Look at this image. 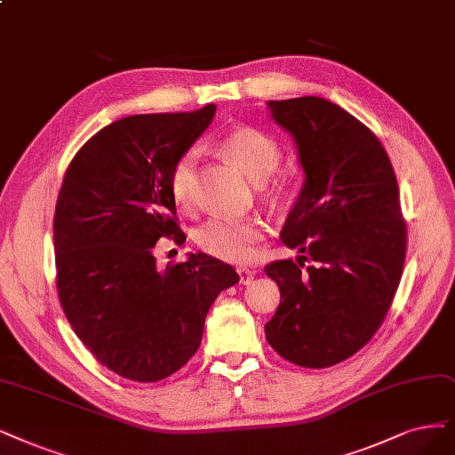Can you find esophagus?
<instances>
[{
	"label": "esophagus",
	"instance_id": "obj_1",
	"mask_svg": "<svg viewBox=\"0 0 455 455\" xmlns=\"http://www.w3.org/2000/svg\"><path fill=\"white\" fill-rule=\"evenodd\" d=\"M236 272H238V279H240L242 284H249L251 281L255 279V272L249 270V267H238Z\"/></svg>",
	"mask_w": 455,
	"mask_h": 455
}]
</instances>
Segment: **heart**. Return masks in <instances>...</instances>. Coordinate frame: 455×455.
Wrapping results in <instances>:
<instances>
[{"mask_svg": "<svg viewBox=\"0 0 455 455\" xmlns=\"http://www.w3.org/2000/svg\"><path fill=\"white\" fill-rule=\"evenodd\" d=\"M219 149L243 171L253 181H264L272 176L281 161V148L270 137L255 127L242 125L230 129L219 140ZM196 185V154L185 151L168 171V191L180 208H189L195 198ZM274 198H287L291 185L274 181L267 188ZM264 228L257 221H230V219H210L195 230V243L219 260L243 264L257 255Z\"/></svg>", "mask_w": 455, "mask_h": 455, "instance_id": "1", "label": "heart"}]
</instances>
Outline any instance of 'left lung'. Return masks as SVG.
<instances>
[{"label":"left lung","instance_id":"8db88e82","mask_svg":"<svg viewBox=\"0 0 455 455\" xmlns=\"http://www.w3.org/2000/svg\"><path fill=\"white\" fill-rule=\"evenodd\" d=\"M267 105L306 171L281 240L307 255L264 267L283 299L266 339L296 365L331 367L371 341L399 287L407 223L397 180L375 132L339 105L313 95Z\"/></svg>","mask_w":455,"mask_h":455}]
</instances>
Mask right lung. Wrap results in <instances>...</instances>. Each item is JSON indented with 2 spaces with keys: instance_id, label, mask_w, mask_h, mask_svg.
I'll return each instance as SVG.
<instances>
[{
  "instance_id": "obj_1",
  "label": "right lung",
  "mask_w": 455,
  "mask_h": 455,
  "mask_svg": "<svg viewBox=\"0 0 455 455\" xmlns=\"http://www.w3.org/2000/svg\"><path fill=\"white\" fill-rule=\"evenodd\" d=\"M215 105L137 114L95 132L67 166L54 215L61 309L97 362L134 382L176 373L198 350L219 292L238 283L204 253L157 270L161 238L183 243L168 171Z\"/></svg>"
}]
</instances>
